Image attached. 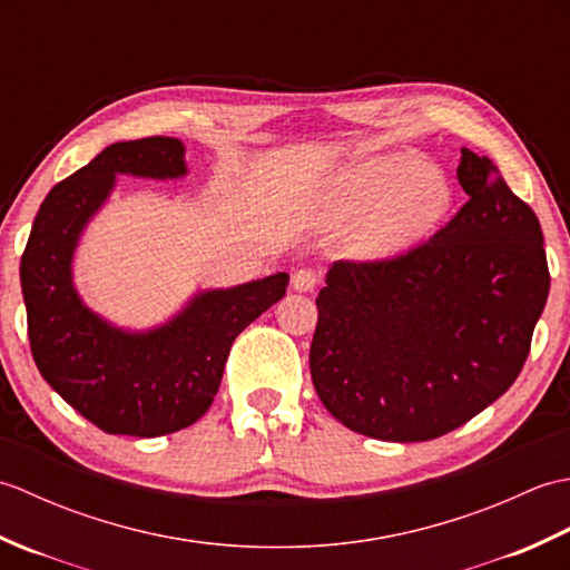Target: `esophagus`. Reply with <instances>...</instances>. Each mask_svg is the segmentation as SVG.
I'll use <instances>...</instances> for the list:
<instances>
[{
  "label": "esophagus",
  "mask_w": 570,
  "mask_h": 570,
  "mask_svg": "<svg viewBox=\"0 0 570 570\" xmlns=\"http://www.w3.org/2000/svg\"><path fill=\"white\" fill-rule=\"evenodd\" d=\"M318 282H321V278H318L316 272L298 269L292 276V288H294V292H298V294H313V292H316Z\"/></svg>",
  "instance_id": "esophagus-1"
}]
</instances>
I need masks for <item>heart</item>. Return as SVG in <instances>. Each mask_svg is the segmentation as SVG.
<instances>
[{"mask_svg": "<svg viewBox=\"0 0 570 570\" xmlns=\"http://www.w3.org/2000/svg\"><path fill=\"white\" fill-rule=\"evenodd\" d=\"M316 208L328 223H357L345 252L360 262H386L416 247L453 208V186L419 154L372 156L325 184Z\"/></svg>", "mask_w": 570, "mask_h": 570, "instance_id": "b5f03b06", "label": "heart"}]
</instances>
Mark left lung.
Returning <instances> with one entry per match:
<instances>
[{"instance_id": "8db88e82", "label": "left lung", "mask_w": 570, "mask_h": 570, "mask_svg": "<svg viewBox=\"0 0 570 570\" xmlns=\"http://www.w3.org/2000/svg\"><path fill=\"white\" fill-rule=\"evenodd\" d=\"M470 200L426 245L386 262H335L316 298L311 377L362 435L416 443L463 426L524 367L549 298L534 210L488 156L460 149Z\"/></svg>"}]
</instances>
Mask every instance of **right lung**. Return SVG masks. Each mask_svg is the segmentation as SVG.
Listing matches in <instances>:
<instances>
[{
	"mask_svg": "<svg viewBox=\"0 0 570 570\" xmlns=\"http://www.w3.org/2000/svg\"><path fill=\"white\" fill-rule=\"evenodd\" d=\"M186 147L174 137L117 141L60 180L41 203L21 254L29 343L41 377L105 433L156 439L210 409L235 337L284 298L278 272L198 292L149 331L117 328L90 311L72 284L85 227L110 198L117 176L184 178Z\"/></svg>",
	"mask_w": 570,
	"mask_h": 570,
	"instance_id": "1",
	"label": "right lung"
}]
</instances>
